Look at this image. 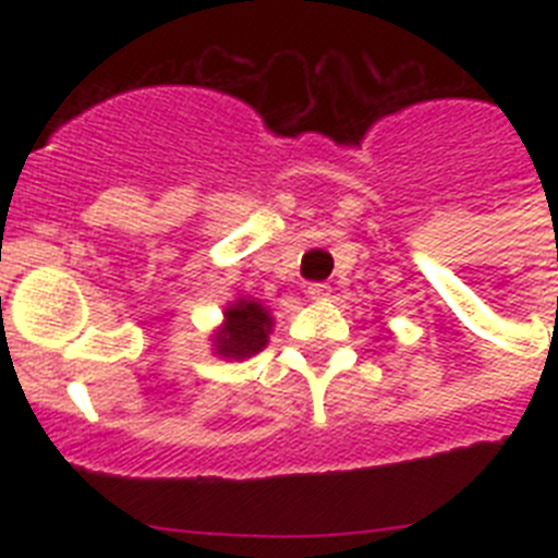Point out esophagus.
Masks as SVG:
<instances>
[{"mask_svg":"<svg viewBox=\"0 0 558 558\" xmlns=\"http://www.w3.org/2000/svg\"><path fill=\"white\" fill-rule=\"evenodd\" d=\"M329 293H332V288H329L327 282H313L307 288V295H310V299H313V302H324V299H327Z\"/></svg>","mask_w":558,"mask_h":558,"instance_id":"obj_1","label":"esophagus"}]
</instances>
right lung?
Instances as JSON below:
<instances>
[{"label":"right lung","instance_id":"right-lung-1","mask_svg":"<svg viewBox=\"0 0 558 558\" xmlns=\"http://www.w3.org/2000/svg\"><path fill=\"white\" fill-rule=\"evenodd\" d=\"M223 327L215 332V352L226 360H245L268 347L274 327L268 310L254 299H236L223 313Z\"/></svg>","mask_w":558,"mask_h":558}]
</instances>
